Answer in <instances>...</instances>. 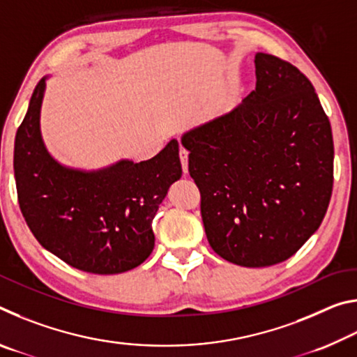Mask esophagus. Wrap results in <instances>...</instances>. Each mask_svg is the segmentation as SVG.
I'll use <instances>...</instances> for the list:
<instances>
[{"instance_id": "obj_1", "label": "esophagus", "mask_w": 357, "mask_h": 357, "mask_svg": "<svg viewBox=\"0 0 357 357\" xmlns=\"http://www.w3.org/2000/svg\"><path fill=\"white\" fill-rule=\"evenodd\" d=\"M179 159H181V165H183V172L187 173V168H189V151L181 148L179 149Z\"/></svg>"}]
</instances>
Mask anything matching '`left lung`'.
<instances>
[{
	"label": "left lung",
	"mask_w": 357,
	"mask_h": 357,
	"mask_svg": "<svg viewBox=\"0 0 357 357\" xmlns=\"http://www.w3.org/2000/svg\"><path fill=\"white\" fill-rule=\"evenodd\" d=\"M257 86L236 108L185 132L213 250L264 268L317 231L334 184V140L315 88L291 63L255 55Z\"/></svg>",
	"instance_id": "left-lung-1"
}]
</instances>
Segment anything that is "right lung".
<instances>
[{
	"label": "right lung",
	"mask_w": 357,
	"mask_h": 357,
	"mask_svg": "<svg viewBox=\"0 0 357 357\" xmlns=\"http://www.w3.org/2000/svg\"><path fill=\"white\" fill-rule=\"evenodd\" d=\"M44 89L42 78L14 144L17 197L26 225L42 247L84 273L119 274L137 268L154 249L151 222L159 204L183 174L178 142L140 164L121 160L93 173L70 170L42 142Z\"/></svg>",
	"instance_id": "add662e5"
}]
</instances>
